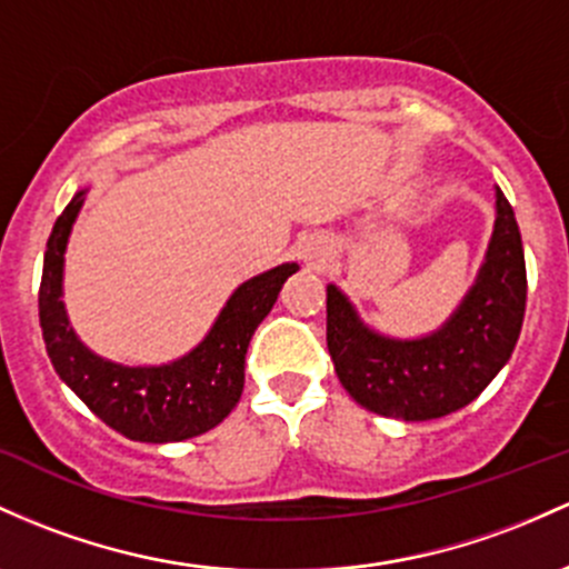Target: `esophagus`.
<instances>
[{
  "label": "esophagus",
  "mask_w": 569,
  "mask_h": 569,
  "mask_svg": "<svg viewBox=\"0 0 569 569\" xmlns=\"http://www.w3.org/2000/svg\"><path fill=\"white\" fill-rule=\"evenodd\" d=\"M297 256L310 267V270H327L329 261H332V246L323 234H310L305 237L297 246Z\"/></svg>",
  "instance_id": "1"
}]
</instances>
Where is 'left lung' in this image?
Instances as JSON below:
<instances>
[{"instance_id":"1","label":"left lung","mask_w":569,"mask_h":569,"mask_svg":"<svg viewBox=\"0 0 569 569\" xmlns=\"http://www.w3.org/2000/svg\"><path fill=\"white\" fill-rule=\"evenodd\" d=\"M527 308V264L513 208L497 189V218L476 283L435 332L399 340L367 327L327 286V346L342 389L361 408L432 421L470 405L508 365Z\"/></svg>"}]
</instances>
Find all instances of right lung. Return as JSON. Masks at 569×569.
<instances>
[{
  "label": "right lung",
  "instance_id": "1",
  "mask_svg": "<svg viewBox=\"0 0 569 569\" xmlns=\"http://www.w3.org/2000/svg\"><path fill=\"white\" fill-rule=\"evenodd\" d=\"M86 191L74 193L64 213L56 218L42 261L40 327L53 370L93 416L129 440L180 442L204 435L240 402L251 337L299 264L286 261L237 286L204 340L180 359L140 367L110 361L80 340L61 299L67 242Z\"/></svg>",
  "mask_w": 569,
  "mask_h": 569
}]
</instances>
